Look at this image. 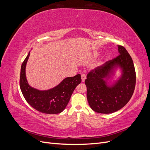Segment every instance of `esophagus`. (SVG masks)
I'll list each match as a JSON object with an SVG mask.
<instances>
[{
  "mask_svg": "<svg viewBox=\"0 0 150 150\" xmlns=\"http://www.w3.org/2000/svg\"><path fill=\"white\" fill-rule=\"evenodd\" d=\"M86 79V76L84 74H81V79H82V82L84 83Z\"/></svg>",
  "mask_w": 150,
  "mask_h": 150,
  "instance_id": "obj_1",
  "label": "esophagus"
}]
</instances>
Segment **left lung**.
<instances>
[{
	"mask_svg": "<svg viewBox=\"0 0 150 150\" xmlns=\"http://www.w3.org/2000/svg\"><path fill=\"white\" fill-rule=\"evenodd\" d=\"M117 47L120 55L91 71L85 80L88 103L98 113L110 114L120 110L134 93L136 72L132 58L123 46ZM117 70L120 73L118 79L108 82Z\"/></svg>",
	"mask_w": 150,
	"mask_h": 150,
	"instance_id": "8db88e82",
	"label": "left lung"
}]
</instances>
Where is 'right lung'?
Returning a JSON list of instances; mask_svg holds the SVG:
<instances>
[{"mask_svg":"<svg viewBox=\"0 0 150 150\" xmlns=\"http://www.w3.org/2000/svg\"><path fill=\"white\" fill-rule=\"evenodd\" d=\"M30 51L22 62L20 76V88L22 94L30 105L37 111L46 114H57L64 110L76 86L81 82L80 74L67 77L55 87L39 90L32 87L26 78V64Z\"/></svg>","mask_w":150,"mask_h":150,"instance_id":"right-lung-1","label":"right lung"}]
</instances>
